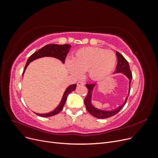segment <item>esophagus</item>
Returning a JSON list of instances; mask_svg holds the SVG:
<instances>
[{"mask_svg": "<svg viewBox=\"0 0 158 158\" xmlns=\"http://www.w3.org/2000/svg\"><path fill=\"white\" fill-rule=\"evenodd\" d=\"M78 86H82V85H84V83L82 82H78L77 83Z\"/></svg>", "mask_w": 158, "mask_h": 158, "instance_id": "obj_1", "label": "esophagus"}]
</instances>
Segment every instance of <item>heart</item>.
I'll list each match as a JSON object with an SVG mask.
<instances>
[{"instance_id":"obj_1","label":"heart","mask_w":158,"mask_h":158,"mask_svg":"<svg viewBox=\"0 0 158 158\" xmlns=\"http://www.w3.org/2000/svg\"><path fill=\"white\" fill-rule=\"evenodd\" d=\"M117 57L112 51L97 47H85L76 51L73 59H67L66 66L72 73L78 76L82 72H88L94 80L106 77L114 69Z\"/></svg>"}]
</instances>
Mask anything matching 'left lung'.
Returning a JSON list of instances; mask_svg holds the SVG:
<instances>
[{"instance_id":"obj_1","label":"left lung","mask_w":158,"mask_h":158,"mask_svg":"<svg viewBox=\"0 0 158 158\" xmlns=\"http://www.w3.org/2000/svg\"><path fill=\"white\" fill-rule=\"evenodd\" d=\"M116 55L117 57L118 61H117L115 73H122L123 74H125L127 76L128 78L129 79V88H130L129 89V93H130L131 83L132 78V75L130 66H129L128 61L125 59V57H124L120 52L116 51ZM95 85V84H85L88 89L86 97H85L84 99V104L85 106V107H86L87 111L92 114V116L98 118H107L109 117H111L120 111L121 109L123 108V107L125 105L128 98H126L125 103H124L121 106H120L117 109L114 110V111H102V110H99L98 109H95L94 107L92 106V105L91 104V97H92V92Z\"/></svg>"}]
</instances>
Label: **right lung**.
Returning <instances> with one entry per match:
<instances>
[{
    "instance_id": "add662e5",
    "label": "right lung",
    "mask_w": 158,
    "mask_h": 158,
    "mask_svg": "<svg viewBox=\"0 0 158 158\" xmlns=\"http://www.w3.org/2000/svg\"><path fill=\"white\" fill-rule=\"evenodd\" d=\"M70 47L71 46L67 44H64V45L49 44L44 46V47H42L41 49L37 51L36 52H34V53L32 54L30 56V58L27 59L22 75H23L24 71L26 69L27 65L30 64V63H31V61L37 59L41 58V57H44V56L55 57V58L60 60L63 63H64L66 57L67 56V53L69 52ZM76 84H74L73 85H70V86L66 89L65 92L63 95V99L61 100L60 103L53 111L49 113H46V114H39L36 113H35L37 114V115H39L40 117H49L53 116L56 114H58L59 112L61 111V110L63 109V107L66 103V99H67V96L69 95V94L72 92H73V91H74L76 89Z\"/></svg>"
}]
</instances>
